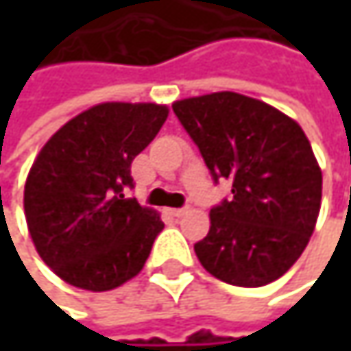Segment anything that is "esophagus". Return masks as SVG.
I'll use <instances>...</instances> for the list:
<instances>
[{"mask_svg": "<svg viewBox=\"0 0 351 351\" xmlns=\"http://www.w3.org/2000/svg\"><path fill=\"white\" fill-rule=\"evenodd\" d=\"M186 213V209H169V215H173V217H182Z\"/></svg>", "mask_w": 351, "mask_h": 351, "instance_id": "obj_1", "label": "esophagus"}]
</instances>
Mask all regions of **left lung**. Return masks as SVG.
<instances>
[{"label":"left lung","mask_w":351,"mask_h":351,"mask_svg":"<svg viewBox=\"0 0 351 351\" xmlns=\"http://www.w3.org/2000/svg\"><path fill=\"white\" fill-rule=\"evenodd\" d=\"M213 180L232 197L195 244L203 268L236 287H264L303 254L321 207V169L301 125L272 106L221 91L173 104Z\"/></svg>","instance_id":"1"}]
</instances>
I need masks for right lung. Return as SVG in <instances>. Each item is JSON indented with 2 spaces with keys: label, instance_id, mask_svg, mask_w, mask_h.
<instances>
[{
  "label": "right lung",
  "instance_id": "right-lung-1",
  "mask_svg": "<svg viewBox=\"0 0 351 351\" xmlns=\"http://www.w3.org/2000/svg\"><path fill=\"white\" fill-rule=\"evenodd\" d=\"M169 107L99 104L66 121L40 150L24 186L28 232L64 282L101 293L134 278L165 223L123 193L132 160L156 138Z\"/></svg>",
  "mask_w": 351,
  "mask_h": 351
}]
</instances>
